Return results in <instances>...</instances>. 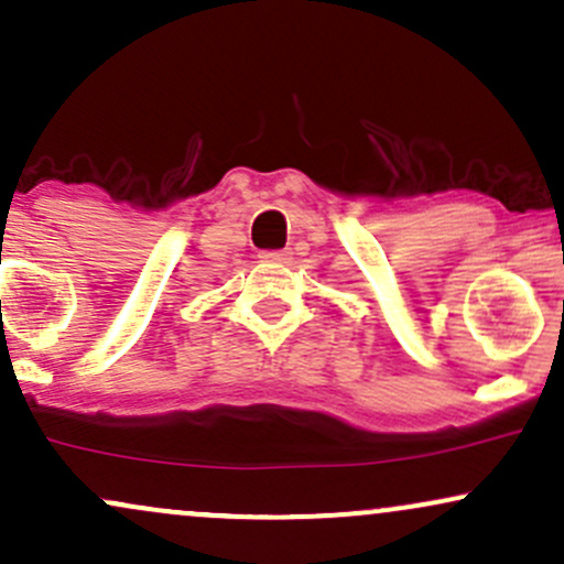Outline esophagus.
<instances>
[{
	"label": "esophagus",
	"mask_w": 564,
	"mask_h": 564,
	"mask_svg": "<svg viewBox=\"0 0 564 564\" xmlns=\"http://www.w3.org/2000/svg\"><path fill=\"white\" fill-rule=\"evenodd\" d=\"M260 260L268 264H283V262H289V251H281V249L260 251Z\"/></svg>",
	"instance_id": "34e87169"
}]
</instances>
